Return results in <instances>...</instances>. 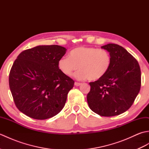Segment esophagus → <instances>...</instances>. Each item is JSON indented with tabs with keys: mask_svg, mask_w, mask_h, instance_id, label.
I'll use <instances>...</instances> for the list:
<instances>
[{
	"mask_svg": "<svg viewBox=\"0 0 149 149\" xmlns=\"http://www.w3.org/2000/svg\"><path fill=\"white\" fill-rule=\"evenodd\" d=\"M74 84H75V86H81V85L82 84H81V83H77V82H75Z\"/></svg>",
	"mask_w": 149,
	"mask_h": 149,
	"instance_id": "34e87169",
	"label": "esophagus"
}]
</instances>
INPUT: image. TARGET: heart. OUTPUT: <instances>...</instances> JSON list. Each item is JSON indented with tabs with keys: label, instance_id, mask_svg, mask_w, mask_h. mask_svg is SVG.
I'll use <instances>...</instances> for the list:
<instances>
[{
	"label": "heart",
	"instance_id": "obj_1",
	"mask_svg": "<svg viewBox=\"0 0 149 149\" xmlns=\"http://www.w3.org/2000/svg\"><path fill=\"white\" fill-rule=\"evenodd\" d=\"M111 65V58L107 50L89 47L72 49L69 56L62 57L58 63L59 70L66 76L71 75L79 67V70L74 76L79 81L99 80L108 72Z\"/></svg>",
	"mask_w": 149,
	"mask_h": 149
}]
</instances>
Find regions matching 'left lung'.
<instances>
[{
	"label": "left lung",
	"mask_w": 149,
	"mask_h": 149,
	"mask_svg": "<svg viewBox=\"0 0 149 149\" xmlns=\"http://www.w3.org/2000/svg\"><path fill=\"white\" fill-rule=\"evenodd\" d=\"M101 48L109 53L111 65L105 76L90 83L88 104L100 116L118 115L130 108L140 92V65L130 53L118 45L109 43Z\"/></svg>",
	"instance_id": "1"
}]
</instances>
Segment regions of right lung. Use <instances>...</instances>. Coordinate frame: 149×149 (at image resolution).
<instances>
[{
	"mask_svg": "<svg viewBox=\"0 0 149 149\" xmlns=\"http://www.w3.org/2000/svg\"><path fill=\"white\" fill-rule=\"evenodd\" d=\"M65 47L39 45L22 52L9 73V84L16 106L37 120L54 116L64 107L74 81L59 70Z\"/></svg>",
	"mask_w": 149,
	"mask_h": 149,
	"instance_id": "right-lung-1",
	"label": "right lung"
}]
</instances>
